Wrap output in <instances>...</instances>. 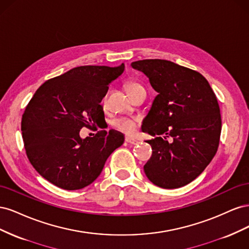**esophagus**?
Instances as JSON below:
<instances>
[{"label": "esophagus", "mask_w": 249, "mask_h": 249, "mask_svg": "<svg viewBox=\"0 0 249 249\" xmlns=\"http://www.w3.org/2000/svg\"><path fill=\"white\" fill-rule=\"evenodd\" d=\"M125 142L127 143V144H130V145H136V144H138V141L137 140L129 138V137H125Z\"/></svg>", "instance_id": "esophagus-1"}]
</instances>
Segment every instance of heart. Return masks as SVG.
<instances>
[{
	"label": "heart",
	"instance_id": "1",
	"mask_svg": "<svg viewBox=\"0 0 249 249\" xmlns=\"http://www.w3.org/2000/svg\"><path fill=\"white\" fill-rule=\"evenodd\" d=\"M143 88L142 85H140L137 82H133L129 81L125 83V89L127 93H131L135 90L141 89ZM139 120L137 118H133V117H118L112 120V125L114 129L120 133H123L124 135H133L137 129Z\"/></svg>",
	"mask_w": 249,
	"mask_h": 249
}]
</instances>
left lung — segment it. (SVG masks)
Segmentation results:
<instances>
[{
  "label": "left lung",
  "mask_w": 249,
  "mask_h": 249,
  "mask_svg": "<svg viewBox=\"0 0 249 249\" xmlns=\"http://www.w3.org/2000/svg\"><path fill=\"white\" fill-rule=\"evenodd\" d=\"M132 66L146 74L158 92L142 124L143 132L160 135L146 141L153 154L143 167L145 175L164 189L183 187L217 153L221 133L217 97L201 73L168 60H139Z\"/></svg>",
  "instance_id": "obj_1"
}]
</instances>
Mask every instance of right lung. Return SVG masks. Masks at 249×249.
I'll return each instance as SVG.
<instances>
[{"mask_svg":"<svg viewBox=\"0 0 249 249\" xmlns=\"http://www.w3.org/2000/svg\"><path fill=\"white\" fill-rule=\"evenodd\" d=\"M119 66L84 65L44 82L21 117V134L30 163L50 183L79 190L101 175L109 156L123 145V134L97 131L80 137L82 127H97L105 120L101 106Z\"/></svg>","mask_w":249,"mask_h":249,"instance_id":"1","label":"right lung"}]
</instances>
